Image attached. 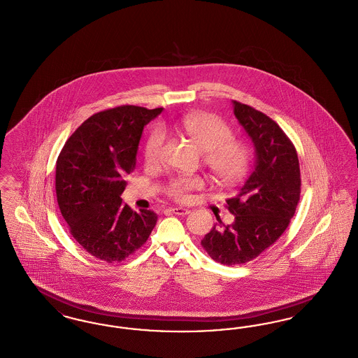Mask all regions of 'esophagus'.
I'll use <instances>...</instances> for the list:
<instances>
[{"instance_id": "obj_1", "label": "esophagus", "mask_w": 358, "mask_h": 358, "mask_svg": "<svg viewBox=\"0 0 358 358\" xmlns=\"http://www.w3.org/2000/svg\"><path fill=\"white\" fill-rule=\"evenodd\" d=\"M171 212L174 213V215H186L190 213V210H189V209H185V208H172V209H171Z\"/></svg>"}]
</instances>
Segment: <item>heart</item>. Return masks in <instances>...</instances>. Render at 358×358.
Wrapping results in <instances>:
<instances>
[{
  "mask_svg": "<svg viewBox=\"0 0 358 358\" xmlns=\"http://www.w3.org/2000/svg\"><path fill=\"white\" fill-rule=\"evenodd\" d=\"M177 129L202 150V161L215 181L222 185H234L243 181L252 166V150L249 145L233 138V130L218 117L209 113H194L184 117ZM165 136L155 129L143 145V159L149 166L161 159ZM203 180L199 176L174 177L165 193L177 202H185L194 190L202 189Z\"/></svg>",
  "mask_w": 358,
  "mask_h": 358,
  "instance_id": "heart-1",
  "label": "heart"
}]
</instances>
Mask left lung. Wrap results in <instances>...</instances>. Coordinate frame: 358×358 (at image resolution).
Wrapping results in <instances>:
<instances>
[{"label": "left lung", "mask_w": 358, "mask_h": 358, "mask_svg": "<svg viewBox=\"0 0 358 358\" xmlns=\"http://www.w3.org/2000/svg\"><path fill=\"white\" fill-rule=\"evenodd\" d=\"M234 115L256 148V166L240 193L227 200L234 222L213 227L201 241L205 252L224 265H241L275 243L290 224L300 201L297 150L271 117L233 101Z\"/></svg>", "instance_id": "left-lung-1"}]
</instances>
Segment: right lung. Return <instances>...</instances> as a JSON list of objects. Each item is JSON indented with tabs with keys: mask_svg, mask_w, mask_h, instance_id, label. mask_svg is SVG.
Returning <instances> with one entry per match:
<instances>
[{
	"mask_svg": "<svg viewBox=\"0 0 358 358\" xmlns=\"http://www.w3.org/2000/svg\"><path fill=\"white\" fill-rule=\"evenodd\" d=\"M162 112L121 105L90 115L64 145L56 164V194L73 238L93 257L121 262L148 241L157 222L122 203L143 127Z\"/></svg>",
	"mask_w": 358,
	"mask_h": 358,
	"instance_id": "add662e5",
	"label": "right lung"
}]
</instances>
